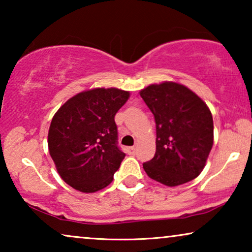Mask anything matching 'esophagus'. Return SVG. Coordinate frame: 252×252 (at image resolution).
<instances>
[{
	"mask_svg": "<svg viewBox=\"0 0 252 252\" xmlns=\"http://www.w3.org/2000/svg\"><path fill=\"white\" fill-rule=\"evenodd\" d=\"M127 153H128L129 155H134L136 153V148L135 147H128V148H127Z\"/></svg>",
	"mask_w": 252,
	"mask_h": 252,
	"instance_id": "obj_1",
	"label": "esophagus"
}]
</instances>
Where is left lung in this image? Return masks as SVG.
<instances>
[{"label":"left lung","instance_id":"8db88e82","mask_svg":"<svg viewBox=\"0 0 252 252\" xmlns=\"http://www.w3.org/2000/svg\"><path fill=\"white\" fill-rule=\"evenodd\" d=\"M141 97L156 122V154L143 163L151 179L174 187L197 178L213 144V119L195 93L175 82L148 86Z\"/></svg>","mask_w":252,"mask_h":252}]
</instances>
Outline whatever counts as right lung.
<instances>
[{
	"label": "right lung",
	"mask_w": 252,
	"mask_h": 252,
	"mask_svg": "<svg viewBox=\"0 0 252 252\" xmlns=\"http://www.w3.org/2000/svg\"><path fill=\"white\" fill-rule=\"evenodd\" d=\"M128 97L120 89L96 88L79 93L55 113L48 147L61 178L72 188L94 192L111 184L125 158L115 116Z\"/></svg>",
	"instance_id": "add662e5"
}]
</instances>
